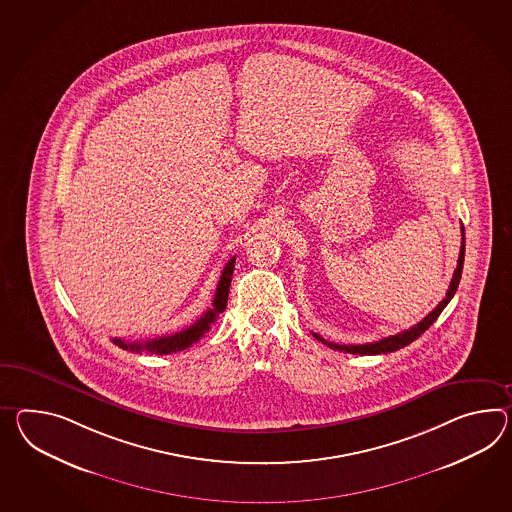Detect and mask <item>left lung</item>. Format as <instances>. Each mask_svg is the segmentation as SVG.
<instances>
[{
	"instance_id": "1",
	"label": "left lung",
	"mask_w": 512,
	"mask_h": 512,
	"mask_svg": "<svg viewBox=\"0 0 512 512\" xmlns=\"http://www.w3.org/2000/svg\"><path fill=\"white\" fill-rule=\"evenodd\" d=\"M461 235V253H459L457 268H455L453 277H451V283H449L446 298L440 301L437 307L429 312L422 322L412 325L411 329H405V331H401L398 335H390V337L381 338V340H377V342L357 344V346H353V344H349V346L342 344V346H340V344H335V342H327V340L320 337L318 333H312V337L316 338V340H320V342H324L327 348L337 349V351H346V353H353V355H379V353H390V351H396V349L409 346V344L414 342L420 335H424L425 331H427L431 325L435 324V320L440 316V312L446 309V305H448L451 298L455 296V292H457V288H459V281H461L462 275V262H464V227H461Z\"/></svg>"
}]
</instances>
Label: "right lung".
<instances>
[{
    "label": "right lung",
    "mask_w": 512,
    "mask_h": 512,
    "mask_svg": "<svg viewBox=\"0 0 512 512\" xmlns=\"http://www.w3.org/2000/svg\"><path fill=\"white\" fill-rule=\"evenodd\" d=\"M233 270H235V257L227 262L224 270H222L218 287H216V294H214V300H212V309L205 312L200 320H196L187 329H183V331H179L175 335L153 338V340H146V342H125L122 338H113L114 344L122 349L135 351V353H140V351L146 349V351L157 353V355H168V353H175V351H183V349L190 348L194 342H198L211 329V325L216 322L218 314L225 311Z\"/></svg>",
    "instance_id": "right-lung-1"
}]
</instances>
